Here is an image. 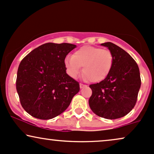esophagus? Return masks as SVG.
<instances>
[{
  "label": "esophagus",
  "mask_w": 154,
  "mask_h": 154,
  "mask_svg": "<svg viewBox=\"0 0 154 154\" xmlns=\"http://www.w3.org/2000/svg\"><path fill=\"white\" fill-rule=\"evenodd\" d=\"M87 85H84V84H82V83H80V84H79V88H85V87H86Z\"/></svg>",
  "instance_id": "esophagus-1"
}]
</instances>
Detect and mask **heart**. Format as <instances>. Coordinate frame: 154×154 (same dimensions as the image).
I'll return each instance as SVG.
<instances>
[{
  "instance_id": "b5f03b06",
  "label": "heart",
  "mask_w": 154,
  "mask_h": 154,
  "mask_svg": "<svg viewBox=\"0 0 154 154\" xmlns=\"http://www.w3.org/2000/svg\"><path fill=\"white\" fill-rule=\"evenodd\" d=\"M65 66L69 75L76 77L81 71L90 82H100L107 77L113 65V55L109 49L85 46L66 57Z\"/></svg>"
}]
</instances>
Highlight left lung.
Listing matches in <instances>:
<instances>
[{"label":"left lung","mask_w":154,"mask_h":154,"mask_svg":"<svg viewBox=\"0 0 154 154\" xmlns=\"http://www.w3.org/2000/svg\"><path fill=\"white\" fill-rule=\"evenodd\" d=\"M113 55L109 75L99 83L92 84L89 105L94 113L106 119L126 116L136 105L141 80L138 64L125 50L111 43L101 44Z\"/></svg>","instance_id":"1"}]
</instances>
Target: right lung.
Returning a JSON list of instances; mask_svg holds the SVG:
<instances>
[{"label":"right lung","instance_id":"right-lung-1","mask_svg":"<svg viewBox=\"0 0 154 154\" xmlns=\"http://www.w3.org/2000/svg\"><path fill=\"white\" fill-rule=\"evenodd\" d=\"M76 47L68 43L42 44L22 59L16 90L29 115L49 120L62 113L79 91L78 82L66 73V55Z\"/></svg>","mask_w":154,"mask_h":154}]
</instances>
